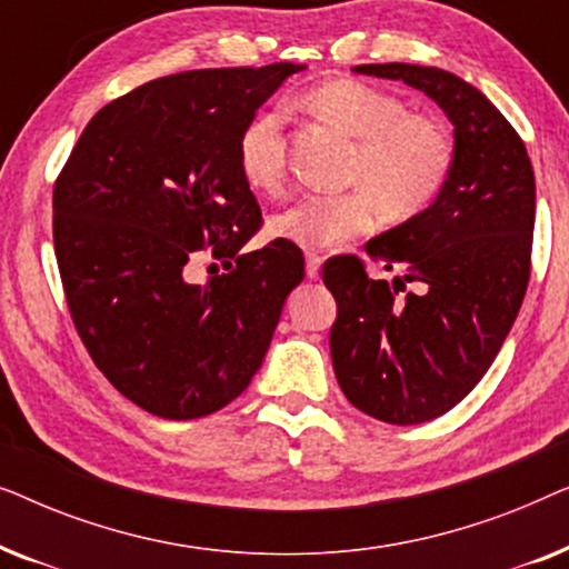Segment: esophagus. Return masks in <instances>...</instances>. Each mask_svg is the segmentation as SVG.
I'll return each mask as SVG.
<instances>
[{
    "label": "esophagus",
    "instance_id": "obj_1",
    "mask_svg": "<svg viewBox=\"0 0 569 569\" xmlns=\"http://www.w3.org/2000/svg\"><path fill=\"white\" fill-rule=\"evenodd\" d=\"M306 274H308V279L321 277V256L306 253Z\"/></svg>",
    "mask_w": 569,
    "mask_h": 569
}]
</instances>
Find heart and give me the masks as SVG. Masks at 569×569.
<instances>
[{"instance_id":"b5f03b06","label":"heart","mask_w":569,"mask_h":569,"mask_svg":"<svg viewBox=\"0 0 569 569\" xmlns=\"http://www.w3.org/2000/svg\"><path fill=\"white\" fill-rule=\"evenodd\" d=\"M306 106L357 139L347 193H308L271 217L269 232L308 251H323L376 230L378 204L391 220L430 209L453 173V139L438 119L409 111L391 90L362 80H331L306 96ZM246 181L274 191L287 170L284 111L263 108L238 137Z\"/></svg>"}]
</instances>
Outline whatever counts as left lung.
<instances>
[{"label": "left lung", "instance_id": "8db88e82", "mask_svg": "<svg viewBox=\"0 0 569 569\" xmlns=\"http://www.w3.org/2000/svg\"><path fill=\"white\" fill-rule=\"evenodd\" d=\"M355 72L422 90L453 123V173L438 201L365 246L403 274L372 279L360 256L323 263L341 391L380 422L419 425L485 378L516 321L531 279L533 168L510 121L461 77L401 61Z\"/></svg>", "mask_w": 569, "mask_h": 569}]
</instances>
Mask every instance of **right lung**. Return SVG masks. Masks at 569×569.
<instances>
[{"label": "right lung", "mask_w": 569, "mask_h": 569, "mask_svg": "<svg viewBox=\"0 0 569 569\" xmlns=\"http://www.w3.org/2000/svg\"><path fill=\"white\" fill-rule=\"evenodd\" d=\"M298 69H191L139 84L92 116L53 183L74 329L116 391L154 417L199 419L238 399L306 277L287 240L238 253L263 222L238 137ZM201 250L229 274L189 286L182 269Z\"/></svg>", "instance_id": "obj_1"}]
</instances>
